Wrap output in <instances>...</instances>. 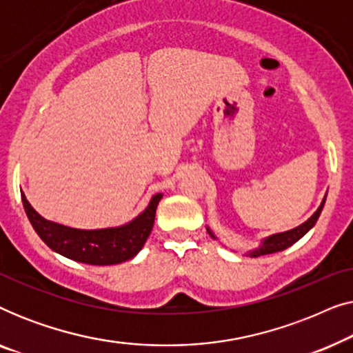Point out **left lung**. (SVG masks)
<instances>
[{
    "label": "left lung",
    "mask_w": 353,
    "mask_h": 353,
    "mask_svg": "<svg viewBox=\"0 0 353 353\" xmlns=\"http://www.w3.org/2000/svg\"><path fill=\"white\" fill-rule=\"evenodd\" d=\"M325 202H326V196L323 197L321 204L318 209L315 210V214H313L310 219L303 221L302 225L296 226V228L292 230H288V231H283V233H276V234H270L267 238H263L260 241L259 248H254L252 250H248L244 255H249V257H260V255H267V254H274V252H279V250H284L288 248H291L294 243H297L299 239L303 238L308 231H310L313 226H315L318 216H320L323 207H325ZM207 231H209V234L212 238L219 241V238L214 234V231H212L209 226H207Z\"/></svg>",
    "instance_id": "1"
}]
</instances>
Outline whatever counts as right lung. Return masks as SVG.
Listing matches in <instances>:
<instances>
[{
    "label": "right lung",
    "mask_w": 353,
    "mask_h": 353,
    "mask_svg": "<svg viewBox=\"0 0 353 353\" xmlns=\"http://www.w3.org/2000/svg\"><path fill=\"white\" fill-rule=\"evenodd\" d=\"M22 204L33 230L54 252L88 265H117L133 259L151 234L162 192L149 199L146 209L128 223L101 230H80L46 220L30 205L21 191Z\"/></svg>",
    "instance_id": "1"
}]
</instances>
